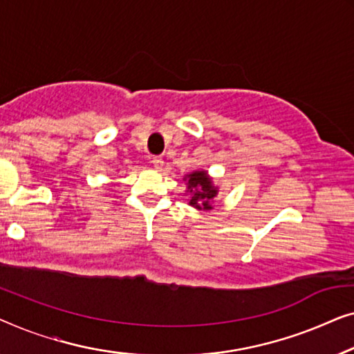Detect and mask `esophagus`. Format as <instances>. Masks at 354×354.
Here are the masks:
<instances>
[{
	"instance_id": "esophagus-1",
	"label": "esophagus",
	"mask_w": 354,
	"mask_h": 354,
	"mask_svg": "<svg viewBox=\"0 0 354 354\" xmlns=\"http://www.w3.org/2000/svg\"><path fill=\"white\" fill-rule=\"evenodd\" d=\"M152 163H153V168L160 170V168L163 167V158L162 157H153L152 158Z\"/></svg>"
}]
</instances>
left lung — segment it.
<instances>
[{
	"mask_svg": "<svg viewBox=\"0 0 354 354\" xmlns=\"http://www.w3.org/2000/svg\"><path fill=\"white\" fill-rule=\"evenodd\" d=\"M183 181L186 183V194L189 196V205L196 210H212L213 201L220 192V187L213 183V178L207 170H194L184 175Z\"/></svg>",
	"mask_w": 354,
	"mask_h": 354,
	"instance_id": "obj_1",
	"label": "left lung"
}]
</instances>
